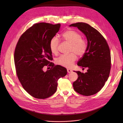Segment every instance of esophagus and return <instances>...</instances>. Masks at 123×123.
Returning a JSON list of instances; mask_svg holds the SVG:
<instances>
[{
    "label": "esophagus",
    "instance_id": "1",
    "mask_svg": "<svg viewBox=\"0 0 123 123\" xmlns=\"http://www.w3.org/2000/svg\"><path fill=\"white\" fill-rule=\"evenodd\" d=\"M71 72H72V70H71L70 69H67V72L68 73H71Z\"/></svg>",
    "mask_w": 123,
    "mask_h": 123
}]
</instances>
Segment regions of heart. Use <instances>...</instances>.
Returning a JSON list of instances; mask_svg holds the SVG:
<instances>
[{"label": "heart", "instance_id": "b5f03b06", "mask_svg": "<svg viewBox=\"0 0 123 123\" xmlns=\"http://www.w3.org/2000/svg\"><path fill=\"white\" fill-rule=\"evenodd\" d=\"M63 39L71 44L69 54H63L57 58L56 62L58 65L66 68H71L77 60V55L82 57L85 54L88 49V43L82 35L74 30H69L62 34ZM60 41L57 37L52 38L49 42V47L52 53L57 55L59 52Z\"/></svg>", "mask_w": 123, "mask_h": 123}]
</instances>
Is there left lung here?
I'll return each mask as SVG.
<instances>
[{"label": "left lung", "mask_w": 123, "mask_h": 123, "mask_svg": "<svg viewBox=\"0 0 123 123\" xmlns=\"http://www.w3.org/2000/svg\"><path fill=\"white\" fill-rule=\"evenodd\" d=\"M70 26L78 28L86 35L88 41L86 53L77 63L82 68H87V72H75L78 77L73 82L74 89L84 96L95 94L104 86L110 72L111 58L109 45L100 32L88 24L78 22Z\"/></svg>", "instance_id": "1"}]
</instances>
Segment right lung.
<instances>
[{
  "mask_svg": "<svg viewBox=\"0 0 123 123\" xmlns=\"http://www.w3.org/2000/svg\"><path fill=\"white\" fill-rule=\"evenodd\" d=\"M60 24L35 23L19 38L14 59L16 73L24 89L37 99H46L56 91L58 80L67 69L53 62L49 42L59 30ZM51 67L46 72L44 66Z\"/></svg>",
  "mask_w": 123,
  "mask_h": 123,
  "instance_id": "right-lung-1",
  "label": "right lung"
}]
</instances>
